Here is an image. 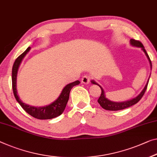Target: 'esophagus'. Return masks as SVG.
<instances>
[{"instance_id": "34e87169", "label": "esophagus", "mask_w": 157, "mask_h": 157, "mask_svg": "<svg viewBox=\"0 0 157 157\" xmlns=\"http://www.w3.org/2000/svg\"><path fill=\"white\" fill-rule=\"evenodd\" d=\"M90 76H87V75L83 76V78H81L82 83H85V84L88 83L89 82H90Z\"/></svg>"}]
</instances>
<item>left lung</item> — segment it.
<instances>
[{
    "instance_id": "obj_1",
    "label": "left lung",
    "mask_w": 157,
    "mask_h": 157,
    "mask_svg": "<svg viewBox=\"0 0 157 157\" xmlns=\"http://www.w3.org/2000/svg\"><path fill=\"white\" fill-rule=\"evenodd\" d=\"M131 45H133V46L142 48V49L143 50L144 53L146 54L147 57V58L149 59V62H150V64H151V62L150 58H149L148 54L147 53L146 50H145V49H144V48L143 45V43H142L140 41H139V40L132 39H132H131ZM148 82H147V85L145 86V87H144L143 90L142 91L141 93L138 96H137L136 98L132 99V100H131L126 101V102H112V101L107 100V99L105 98V93H104V90L102 89V87H101L100 85H98L97 83H95V81H92V83H94V84H97V85L100 86V88H101L100 96L98 100V102L99 104H100L101 107H102L103 109H105L106 110L118 111V110L124 109H126V108L131 107V106L136 105V103L138 102L139 101L141 100V98H143V96L144 95V93H145V91L147 90V88Z\"/></svg>"
}]
</instances>
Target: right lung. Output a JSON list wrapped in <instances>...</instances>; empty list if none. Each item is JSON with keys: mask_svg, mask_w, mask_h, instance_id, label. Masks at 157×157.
Wrapping results in <instances>:
<instances>
[{"mask_svg": "<svg viewBox=\"0 0 157 157\" xmlns=\"http://www.w3.org/2000/svg\"><path fill=\"white\" fill-rule=\"evenodd\" d=\"M30 50V47H29L22 54H21L17 58L15 59L14 62L13 67V71H12V84H13V90L14 98L19 104L21 105V107L23 108L24 110L26 113L31 115V117L36 118L37 119H53L58 116L61 115L63 113L64 110L66 107V105L68 102L69 93L71 88L74 86L78 85L80 83L79 81H76L67 85L64 87V88L62 90L61 95L57 98V100H55L53 103L50 105L45 106V107H32V106L26 105V104L21 102L20 98L18 97L17 93L16 88V80H17V70L19 66L21 63V60L25 56L26 54Z\"/></svg>", "mask_w": 157, "mask_h": 157, "instance_id": "add662e5", "label": "right lung"}]
</instances>
